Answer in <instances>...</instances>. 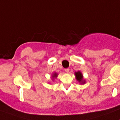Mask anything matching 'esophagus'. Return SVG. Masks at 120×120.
Masks as SVG:
<instances>
[{
  "instance_id": "1",
  "label": "esophagus",
  "mask_w": 120,
  "mask_h": 120,
  "mask_svg": "<svg viewBox=\"0 0 120 120\" xmlns=\"http://www.w3.org/2000/svg\"><path fill=\"white\" fill-rule=\"evenodd\" d=\"M65 71L66 72H67V73H68L69 72V68H66V69H65Z\"/></svg>"
}]
</instances>
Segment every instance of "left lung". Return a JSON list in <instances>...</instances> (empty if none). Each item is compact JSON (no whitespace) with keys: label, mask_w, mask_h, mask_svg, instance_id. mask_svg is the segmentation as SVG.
Returning <instances> with one entry per match:
<instances>
[{"label":"left lung","mask_w":120,"mask_h":120,"mask_svg":"<svg viewBox=\"0 0 120 120\" xmlns=\"http://www.w3.org/2000/svg\"><path fill=\"white\" fill-rule=\"evenodd\" d=\"M74 75L75 76L76 80L80 83V84H84V83H85L86 81L83 79V74L81 72V71H77V72H74Z\"/></svg>","instance_id":"8db88e82"}]
</instances>
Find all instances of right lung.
<instances>
[{
	"instance_id": "1",
	"label": "right lung",
	"mask_w": 120,
	"mask_h": 120,
	"mask_svg": "<svg viewBox=\"0 0 120 120\" xmlns=\"http://www.w3.org/2000/svg\"><path fill=\"white\" fill-rule=\"evenodd\" d=\"M57 76H58V73H57V72H54V73L52 74V81H54V79H56V78L57 77Z\"/></svg>"
}]
</instances>
